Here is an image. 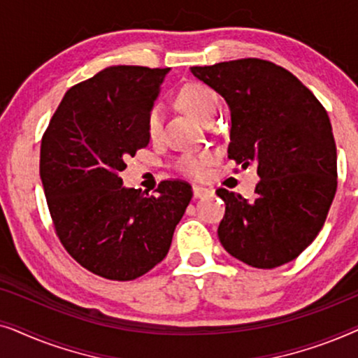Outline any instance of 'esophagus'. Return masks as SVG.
<instances>
[{"label":"esophagus","instance_id":"esophagus-1","mask_svg":"<svg viewBox=\"0 0 358 358\" xmlns=\"http://www.w3.org/2000/svg\"><path fill=\"white\" fill-rule=\"evenodd\" d=\"M192 192H194V199H203V197H208V195L212 194V190L200 187V185H194Z\"/></svg>","mask_w":358,"mask_h":358}]
</instances>
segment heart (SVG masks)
Listing matches in <instances>:
<instances>
[{"label": "heart", "mask_w": 358, "mask_h": 358, "mask_svg": "<svg viewBox=\"0 0 358 358\" xmlns=\"http://www.w3.org/2000/svg\"><path fill=\"white\" fill-rule=\"evenodd\" d=\"M179 104L182 109L195 119L207 125L213 120L220 109V101L217 92L202 83H190L185 85L179 92ZM148 135L151 140L159 138L163 130V109L161 106L151 107L148 114ZM213 155L210 151H200V153H185L178 159V169L180 173L197 178L203 173V169L212 163Z\"/></svg>", "instance_id": "b5f03b06"}]
</instances>
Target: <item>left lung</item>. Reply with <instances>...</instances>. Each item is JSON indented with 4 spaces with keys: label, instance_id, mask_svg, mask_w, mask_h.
Masks as SVG:
<instances>
[{
    "label": "left lung",
    "instance_id": "1",
    "mask_svg": "<svg viewBox=\"0 0 358 358\" xmlns=\"http://www.w3.org/2000/svg\"><path fill=\"white\" fill-rule=\"evenodd\" d=\"M192 75L231 112L228 158L257 166L256 199L218 189L227 210L222 246L257 268L296 259L321 231L337 189V151L329 115L285 68L259 58L192 66Z\"/></svg>",
    "mask_w": 358,
    "mask_h": 358
}]
</instances>
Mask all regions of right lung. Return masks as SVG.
<instances>
[{
    "mask_svg": "<svg viewBox=\"0 0 358 358\" xmlns=\"http://www.w3.org/2000/svg\"><path fill=\"white\" fill-rule=\"evenodd\" d=\"M169 68L109 66L66 91L41 145L53 227L75 261L109 280H135L169 251L192 199L184 180L156 195L127 189L125 159L150 143L148 114Z\"/></svg>",
    "mask_w": 358,
    "mask_h": 358,
    "instance_id": "add662e5",
    "label": "right lung"
}]
</instances>
